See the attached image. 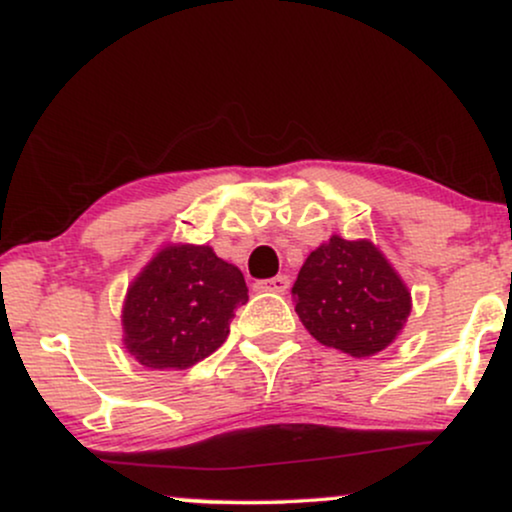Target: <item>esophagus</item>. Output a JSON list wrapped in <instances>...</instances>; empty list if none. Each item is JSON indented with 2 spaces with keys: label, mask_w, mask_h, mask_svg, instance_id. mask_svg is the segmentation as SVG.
<instances>
[{
  "label": "esophagus",
  "mask_w": 512,
  "mask_h": 512,
  "mask_svg": "<svg viewBox=\"0 0 512 512\" xmlns=\"http://www.w3.org/2000/svg\"><path fill=\"white\" fill-rule=\"evenodd\" d=\"M289 276L286 274H279V276H272V279H262L257 281L255 289L257 291H272V293H284L286 289H289Z\"/></svg>",
  "instance_id": "1"
}]
</instances>
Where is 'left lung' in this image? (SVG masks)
Here are the masks:
<instances>
[{
    "label": "left lung",
    "mask_w": 512,
    "mask_h": 512,
    "mask_svg": "<svg viewBox=\"0 0 512 512\" xmlns=\"http://www.w3.org/2000/svg\"><path fill=\"white\" fill-rule=\"evenodd\" d=\"M291 293L305 330L356 358L390 346L411 310L407 286L368 240L332 236L310 252Z\"/></svg>",
    "instance_id": "left-lung-1"
}]
</instances>
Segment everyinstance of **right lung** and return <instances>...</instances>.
Wrapping results in <instances>:
<instances>
[{"instance_id":"1","label":"right lung","mask_w":512,"mask_h":512,"mask_svg":"<svg viewBox=\"0 0 512 512\" xmlns=\"http://www.w3.org/2000/svg\"><path fill=\"white\" fill-rule=\"evenodd\" d=\"M248 286L207 245H170L129 286L122 327L127 351L146 368H190L231 332Z\"/></svg>"}]
</instances>
